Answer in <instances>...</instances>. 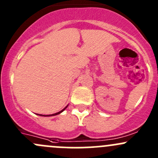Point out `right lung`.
<instances>
[{"label": "right lung", "instance_id": "obj_1", "mask_svg": "<svg viewBox=\"0 0 158 158\" xmlns=\"http://www.w3.org/2000/svg\"><path fill=\"white\" fill-rule=\"evenodd\" d=\"M66 107H65V108H64V110H61V111H60V112H58V113H57V114H52V115H57V114H60V113H61V112H62V111H64V110H65V109H66Z\"/></svg>", "mask_w": 158, "mask_h": 158}]
</instances>
